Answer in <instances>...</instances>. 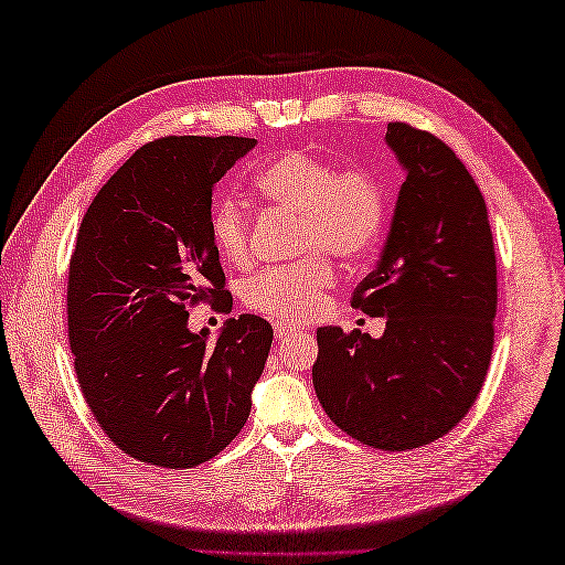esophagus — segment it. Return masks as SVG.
<instances>
[{
	"label": "esophagus",
	"mask_w": 565,
	"mask_h": 565,
	"mask_svg": "<svg viewBox=\"0 0 565 565\" xmlns=\"http://www.w3.org/2000/svg\"><path fill=\"white\" fill-rule=\"evenodd\" d=\"M274 332H276V340H289L291 334L296 332V328H291V326H281V322H276V326H274Z\"/></svg>",
	"instance_id": "esophagus-1"
}]
</instances>
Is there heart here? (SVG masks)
I'll list each match as a JSON object with an SVG mask.
<instances>
[{
    "label": "heart",
    "mask_w": 565,
    "mask_h": 565,
    "mask_svg": "<svg viewBox=\"0 0 565 565\" xmlns=\"http://www.w3.org/2000/svg\"><path fill=\"white\" fill-rule=\"evenodd\" d=\"M259 194L274 206L301 215L298 255H310L294 267H274L249 276L243 286L247 308L284 320L306 322L318 313L332 286V269L320 255L354 264L374 252L386 227V189L362 167H347L306 150L276 154L257 174ZM215 249L231 264L249 259V215L227 196L209 218Z\"/></svg>",
    "instance_id": "b5f03b06"
}]
</instances>
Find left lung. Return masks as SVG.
<instances>
[{"instance_id": "8db88e82", "label": "left lung", "mask_w": 565, "mask_h": 565, "mask_svg": "<svg viewBox=\"0 0 565 565\" xmlns=\"http://www.w3.org/2000/svg\"><path fill=\"white\" fill-rule=\"evenodd\" d=\"M386 146L405 182L376 269L352 296L386 330L320 328L313 386L347 435L405 451L447 435L481 393L498 269L483 194L454 150L407 124H388Z\"/></svg>"}]
</instances>
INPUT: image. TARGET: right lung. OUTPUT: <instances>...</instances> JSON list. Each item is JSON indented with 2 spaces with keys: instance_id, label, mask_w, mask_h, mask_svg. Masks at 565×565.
Returning <instances> with one entry per match:
<instances>
[{
  "instance_id": "1",
  "label": "right lung",
  "mask_w": 565,
  "mask_h": 565,
  "mask_svg": "<svg viewBox=\"0 0 565 565\" xmlns=\"http://www.w3.org/2000/svg\"><path fill=\"white\" fill-rule=\"evenodd\" d=\"M255 146L227 136L148 142L84 213L70 259V350L92 415L138 461L194 468L249 417L271 326L227 318L209 342L206 328L189 330L186 306L215 298L231 310L211 196Z\"/></svg>"
}]
</instances>
